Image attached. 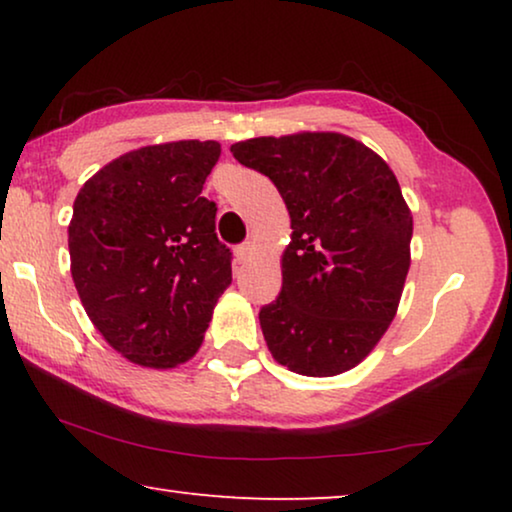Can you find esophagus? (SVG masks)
Wrapping results in <instances>:
<instances>
[{
    "label": "esophagus",
    "instance_id": "obj_1",
    "mask_svg": "<svg viewBox=\"0 0 512 512\" xmlns=\"http://www.w3.org/2000/svg\"><path fill=\"white\" fill-rule=\"evenodd\" d=\"M254 242H244V244H240V247L235 249V256H237V261L240 263H244V261H249L251 258V254H254Z\"/></svg>",
    "mask_w": 512,
    "mask_h": 512
}]
</instances>
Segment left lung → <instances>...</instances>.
Instances as JSON below:
<instances>
[{"label":"left lung","mask_w":512,"mask_h":512,"mask_svg":"<svg viewBox=\"0 0 512 512\" xmlns=\"http://www.w3.org/2000/svg\"><path fill=\"white\" fill-rule=\"evenodd\" d=\"M277 186L291 219L282 291L263 338L293 373L333 377L373 352L410 270L412 214L391 167L340 132L254 137L230 146Z\"/></svg>","instance_id":"8db88e82"}]
</instances>
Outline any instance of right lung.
Returning <instances> with one entry per match:
<instances>
[{
	"label": "right lung",
	"instance_id": "right-lung-1",
	"mask_svg": "<svg viewBox=\"0 0 512 512\" xmlns=\"http://www.w3.org/2000/svg\"><path fill=\"white\" fill-rule=\"evenodd\" d=\"M221 144L181 139L111 160L81 186L69 221L72 279L102 338L144 368L193 359L233 282L202 184Z\"/></svg>",
	"mask_w": 512,
	"mask_h": 512
}]
</instances>
